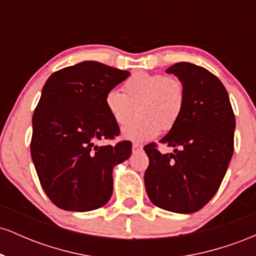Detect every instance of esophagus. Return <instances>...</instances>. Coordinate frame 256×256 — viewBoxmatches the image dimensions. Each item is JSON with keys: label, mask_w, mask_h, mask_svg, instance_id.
<instances>
[{"label": "esophagus", "mask_w": 256, "mask_h": 256, "mask_svg": "<svg viewBox=\"0 0 256 256\" xmlns=\"http://www.w3.org/2000/svg\"><path fill=\"white\" fill-rule=\"evenodd\" d=\"M142 149H143V146L140 144V143H134V144H132V152H140Z\"/></svg>", "instance_id": "1"}]
</instances>
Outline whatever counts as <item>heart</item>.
Returning a JSON list of instances; mask_svg holds the SVG:
<instances>
[{"label":"heart","instance_id":"obj_1","mask_svg":"<svg viewBox=\"0 0 256 256\" xmlns=\"http://www.w3.org/2000/svg\"><path fill=\"white\" fill-rule=\"evenodd\" d=\"M185 106V86L174 76L134 73L122 84V94L110 90L104 107L116 125H125L137 110L138 118L122 128V137L134 142L152 140L161 128L171 130L180 119Z\"/></svg>","mask_w":256,"mask_h":256}]
</instances>
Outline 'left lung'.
I'll list each match as a JSON object with an SVG mask.
<instances>
[{"mask_svg": "<svg viewBox=\"0 0 256 256\" xmlns=\"http://www.w3.org/2000/svg\"><path fill=\"white\" fill-rule=\"evenodd\" d=\"M183 82L185 106L180 119L160 143L173 152L161 154L155 143L144 146L148 198L156 207L189 214L204 207L218 192L234 154V114L218 77L190 62L166 70Z\"/></svg>", "mask_w": 256, "mask_h": 256, "instance_id": "8db88e82", "label": "left lung"}]
</instances>
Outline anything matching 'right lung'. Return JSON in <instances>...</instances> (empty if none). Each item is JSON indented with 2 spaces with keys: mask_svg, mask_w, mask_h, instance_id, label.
<instances>
[{
  "mask_svg": "<svg viewBox=\"0 0 256 256\" xmlns=\"http://www.w3.org/2000/svg\"><path fill=\"white\" fill-rule=\"evenodd\" d=\"M130 72L83 61L52 73L32 116L31 158L44 192L58 208L98 210L113 192V168L131 155L130 140H113L119 126L104 107L108 91Z\"/></svg>",
  "mask_w": 256,
  "mask_h": 256,
  "instance_id": "obj_1",
  "label": "right lung"
}]
</instances>
